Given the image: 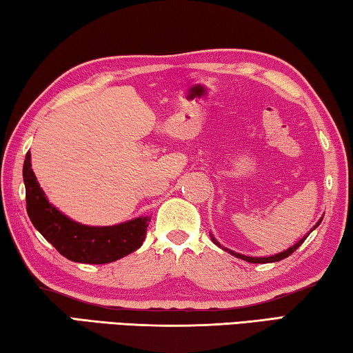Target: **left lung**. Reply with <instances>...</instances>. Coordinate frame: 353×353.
<instances>
[{"mask_svg":"<svg viewBox=\"0 0 353 353\" xmlns=\"http://www.w3.org/2000/svg\"><path fill=\"white\" fill-rule=\"evenodd\" d=\"M321 222H322V221L317 222V223H316V227H319V223H321ZM316 227H313V230H314ZM313 230H311V231H313ZM311 231H310V233H311ZM310 233H308V234H310ZM308 234L305 236L303 239H300L296 245H292V247L288 248V250H285V252L279 253V255L268 256V258H253V256H244V255H239V253H234V252H231V250H228V252L231 253V255H234V256H238V258H241V259H244V261H247V263H259V264H263V263H275V261H281V259H285V258H288V256H290V255H292V253L296 252L297 248L303 244V241L308 238ZM211 238H212V236H211ZM212 241H214L216 244L219 245V242H217L214 238H212Z\"/></svg>","mask_w":353,"mask_h":353,"instance_id":"obj_1","label":"left lung"}]
</instances>
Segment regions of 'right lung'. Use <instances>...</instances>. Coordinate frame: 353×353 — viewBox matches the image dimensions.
<instances>
[{
    "label": "right lung",
    "instance_id": "1",
    "mask_svg": "<svg viewBox=\"0 0 353 353\" xmlns=\"http://www.w3.org/2000/svg\"><path fill=\"white\" fill-rule=\"evenodd\" d=\"M26 188V211L40 234L62 256L74 263L106 264L130 255L142 245L147 234L148 217H137L114 227H85L70 221L48 203L31 169V153L23 164Z\"/></svg>",
    "mask_w": 353,
    "mask_h": 353
}]
</instances>
